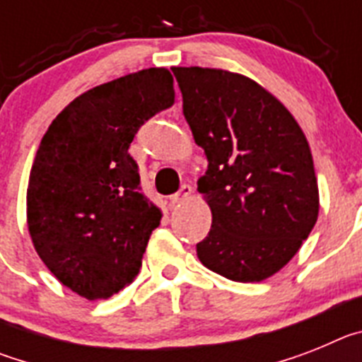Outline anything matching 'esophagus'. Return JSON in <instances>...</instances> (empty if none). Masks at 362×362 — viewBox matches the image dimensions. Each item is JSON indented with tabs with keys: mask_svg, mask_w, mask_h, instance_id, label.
I'll return each instance as SVG.
<instances>
[{
	"mask_svg": "<svg viewBox=\"0 0 362 362\" xmlns=\"http://www.w3.org/2000/svg\"><path fill=\"white\" fill-rule=\"evenodd\" d=\"M192 194V187L190 185H183V187L179 188V192H175L174 196L170 197L172 203H183V201H187L188 197H190Z\"/></svg>",
	"mask_w": 362,
	"mask_h": 362,
	"instance_id": "esophagus-1",
	"label": "esophagus"
}]
</instances>
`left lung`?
I'll return each mask as SVG.
<instances>
[{
    "label": "left lung",
    "mask_w": 362,
    "mask_h": 362,
    "mask_svg": "<svg viewBox=\"0 0 362 362\" xmlns=\"http://www.w3.org/2000/svg\"><path fill=\"white\" fill-rule=\"evenodd\" d=\"M172 72L185 119L209 159L197 190L212 210V228L197 243V257L230 281L268 279L297 254L319 216L305 132L276 95L243 74Z\"/></svg>",
    "instance_id": "left-lung-1"
}]
</instances>
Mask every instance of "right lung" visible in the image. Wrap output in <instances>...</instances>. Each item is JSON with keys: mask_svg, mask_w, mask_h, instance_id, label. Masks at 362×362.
<instances>
[{"mask_svg": "<svg viewBox=\"0 0 362 362\" xmlns=\"http://www.w3.org/2000/svg\"><path fill=\"white\" fill-rule=\"evenodd\" d=\"M172 105V74L139 70L78 95L41 139L28 233L45 267L85 299H107L139 274L163 214L143 194L129 148L139 127Z\"/></svg>", "mask_w": 362, "mask_h": 362, "instance_id": "1", "label": "right lung"}]
</instances>
